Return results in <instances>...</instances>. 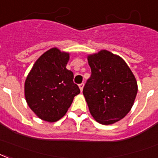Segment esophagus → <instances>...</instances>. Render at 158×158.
<instances>
[{"instance_id": "obj_1", "label": "esophagus", "mask_w": 158, "mask_h": 158, "mask_svg": "<svg viewBox=\"0 0 158 158\" xmlns=\"http://www.w3.org/2000/svg\"><path fill=\"white\" fill-rule=\"evenodd\" d=\"M79 89H80V91L82 92L83 89H84V83H81V84L79 85Z\"/></svg>"}]
</instances>
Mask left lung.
<instances>
[{"instance_id": "8db88e82", "label": "left lung", "mask_w": 158, "mask_h": 158, "mask_svg": "<svg viewBox=\"0 0 158 158\" xmlns=\"http://www.w3.org/2000/svg\"><path fill=\"white\" fill-rule=\"evenodd\" d=\"M91 75L83 89L89 112L99 123L110 125L127 115L137 94V83L128 65L102 50L88 57Z\"/></svg>"}]
</instances>
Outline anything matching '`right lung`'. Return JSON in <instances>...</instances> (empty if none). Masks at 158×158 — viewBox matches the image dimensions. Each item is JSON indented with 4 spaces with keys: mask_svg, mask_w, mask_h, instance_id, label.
I'll use <instances>...</instances> for the list:
<instances>
[{
    "mask_svg": "<svg viewBox=\"0 0 158 158\" xmlns=\"http://www.w3.org/2000/svg\"><path fill=\"white\" fill-rule=\"evenodd\" d=\"M69 54L53 48L37 59L27 77L25 97L32 111L48 122L64 116L80 93L73 73L66 69Z\"/></svg>",
    "mask_w": 158,
    "mask_h": 158,
    "instance_id": "1",
    "label": "right lung"
}]
</instances>
